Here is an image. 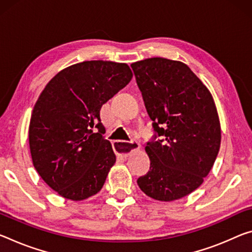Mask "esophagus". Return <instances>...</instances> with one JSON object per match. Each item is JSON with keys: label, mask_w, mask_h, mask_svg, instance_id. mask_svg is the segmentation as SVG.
<instances>
[{"label": "esophagus", "mask_w": 252, "mask_h": 252, "mask_svg": "<svg viewBox=\"0 0 252 252\" xmlns=\"http://www.w3.org/2000/svg\"><path fill=\"white\" fill-rule=\"evenodd\" d=\"M114 150L117 151V154L122 158H126L132 151H137L140 149V143L138 141H131V142H126V141H114L113 143Z\"/></svg>", "instance_id": "34e87169"}]
</instances>
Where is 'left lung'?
Masks as SVG:
<instances>
[{
  "instance_id": "8db88e82",
  "label": "left lung",
  "mask_w": 252,
  "mask_h": 252,
  "mask_svg": "<svg viewBox=\"0 0 252 252\" xmlns=\"http://www.w3.org/2000/svg\"><path fill=\"white\" fill-rule=\"evenodd\" d=\"M131 67L154 129L162 137L147 143L150 169L138 186L156 201H176L198 189L214 165L221 146L217 106L186 63L154 57Z\"/></svg>"
}]
</instances>
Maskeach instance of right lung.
Segmentation results:
<instances>
[{
	"label": "right lung",
	"instance_id": "right-lung-1",
	"mask_svg": "<svg viewBox=\"0 0 252 252\" xmlns=\"http://www.w3.org/2000/svg\"><path fill=\"white\" fill-rule=\"evenodd\" d=\"M132 76L126 63L83 62L59 71L40 93L29 125L31 158L61 196L83 201L102 189L117 157L102 137L99 111Z\"/></svg>",
	"mask_w": 252,
	"mask_h": 252
}]
</instances>
